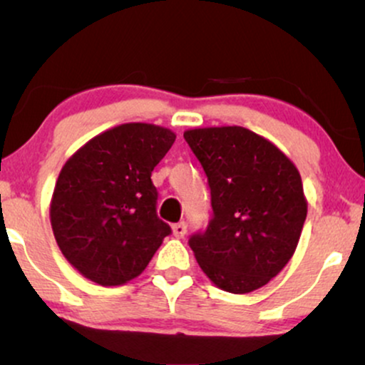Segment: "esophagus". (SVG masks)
I'll return each mask as SVG.
<instances>
[{"mask_svg": "<svg viewBox=\"0 0 365 365\" xmlns=\"http://www.w3.org/2000/svg\"><path fill=\"white\" fill-rule=\"evenodd\" d=\"M171 230H173L175 237L183 238V237H185V233H187V223H185V221H180V223L171 226Z\"/></svg>", "mask_w": 365, "mask_h": 365, "instance_id": "obj_1", "label": "esophagus"}]
</instances>
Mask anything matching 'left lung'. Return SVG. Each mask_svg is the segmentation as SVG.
<instances>
[{"label": "left lung", "mask_w": 365, "mask_h": 365, "mask_svg": "<svg viewBox=\"0 0 365 365\" xmlns=\"http://www.w3.org/2000/svg\"><path fill=\"white\" fill-rule=\"evenodd\" d=\"M207 175L212 220L190 237L200 269L221 290L250 293L295 252L307 216L302 178L273 142L244 127L183 133Z\"/></svg>", "instance_id": "left-lung-1"}]
</instances>
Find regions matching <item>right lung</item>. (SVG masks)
Wrapping results in <instances>:
<instances>
[{
	"mask_svg": "<svg viewBox=\"0 0 365 365\" xmlns=\"http://www.w3.org/2000/svg\"><path fill=\"white\" fill-rule=\"evenodd\" d=\"M175 139L159 125L123 123L96 135L63 165L49 217L61 254L83 278L125 284L171 233L156 215L150 173Z\"/></svg>",
	"mask_w": 365,
	"mask_h": 365,
	"instance_id": "1",
	"label": "right lung"
}]
</instances>
